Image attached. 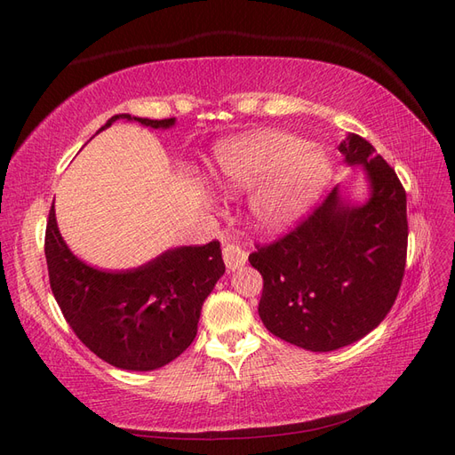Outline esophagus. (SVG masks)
I'll use <instances>...</instances> for the list:
<instances>
[{
    "label": "esophagus",
    "mask_w": 455,
    "mask_h": 455,
    "mask_svg": "<svg viewBox=\"0 0 455 455\" xmlns=\"http://www.w3.org/2000/svg\"><path fill=\"white\" fill-rule=\"evenodd\" d=\"M224 261L229 271H235L246 264V252L241 249L239 244H226L224 246Z\"/></svg>",
    "instance_id": "34e87169"
}]
</instances>
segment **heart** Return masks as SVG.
I'll return each instance as SVG.
<instances>
[{"mask_svg":"<svg viewBox=\"0 0 455 455\" xmlns=\"http://www.w3.org/2000/svg\"><path fill=\"white\" fill-rule=\"evenodd\" d=\"M212 184L226 194L254 187L251 212L261 229L277 231L304 216L332 178V163L319 146L283 131H252L214 146Z\"/></svg>","mask_w":455,"mask_h":455,"instance_id":"1","label":"heart"}]
</instances>
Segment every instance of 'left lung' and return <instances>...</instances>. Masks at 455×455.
<instances>
[{"mask_svg":"<svg viewBox=\"0 0 455 455\" xmlns=\"http://www.w3.org/2000/svg\"><path fill=\"white\" fill-rule=\"evenodd\" d=\"M359 167L366 199L332 189L304 224L249 256L264 277L258 306L271 334L326 353L371 332L393 307L406 266V191L370 142L351 134L339 144Z\"/></svg>","mask_w":455,"mask_h":455,"instance_id":"8db88e82","label":"left lung"}]
</instances>
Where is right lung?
<instances>
[{"label":"right lung","instance_id":"obj_1","mask_svg":"<svg viewBox=\"0 0 455 455\" xmlns=\"http://www.w3.org/2000/svg\"><path fill=\"white\" fill-rule=\"evenodd\" d=\"M167 131L176 119H146L119 114ZM99 131V132H100ZM45 258L54 299L76 336L102 361L121 370H157L180 356L197 336L203 301L214 291L226 266L220 243L174 246L131 269H100L76 256L49 212Z\"/></svg>","mask_w":455,"mask_h":455}]
</instances>
